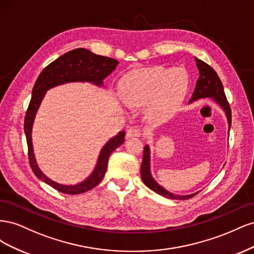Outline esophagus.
<instances>
[{
	"label": "esophagus",
	"mask_w": 254,
	"mask_h": 254,
	"mask_svg": "<svg viewBox=\"0 0 254 254\" xmlns=\"http://www.w3.org/2000/svg\"><path fill=\"white\" fill-rule=\"evenodd\" d=\"M141 130L137 129V128H130L127 130V133H126V137H139L141 136Z\"/></svg>",
	"instance_id": "34e87169"
}]
</instances>
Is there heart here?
<instances>
[{
    "instance_id": "1",
    "label": "heart",
    "mask_w": 254,
    "mask_h": 254,
    "mask_svg": "<svg viewBox=\"0 0 254 254\" xmlns=\"http://www.w3.org/2000/svg\"><path fill=\"white\" fill-rule=\"evenodd\" d=\"M188 87L189 77L183 68L155 66L127 75L123 89L129 107L146 106L149 119L164 122L178 110Z\"/></svg>"
}]
</instances>
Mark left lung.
<instances>
[{"mask_svg": "<svg viewBox=\"0 0 254 254\" xmlns=\"http://www.w3.org/2000/svg\"><path fill=\"white\" fill-rule=\"evenodd\" d=\"M195 61H196V64H197L198 71H199V77L196 81V87H195L193 95H191L189 104L196 102L200 98L213 99V101L216 103L222 110H224L227 121H228V127H229V131H230V128H231V120H232L231 109H230V106H229V103L227 101V97H226L225 91H224V87H222V83L218 77V75L209 64L203 63L202 60L195 57ZM141 177H142V180L146 187L149 188L153 191H156L157 194L163 196L165 198H168V199L186 200V199H189L199 193V191H197V193L190 194V195H178V194L172 193V191L167 190L162 186H160V184L155 180V178H153L151 175L150 147L148 144L144 146L143 161H142V165H141Z\"/></svg>", "mask_w": 254, "mask_h": 254, "instance_id": "obj_1", "label": "left lung"}]
</instances>
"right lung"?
I'll return each mask as SVG.
<instances>
[{
  "mask_svg": "<svg viewBox=\"0 0 254 254\" xmlns=\"http://www.w3.org/2000/svg\"><path fill=\"white\" fill-rule=\"evenodd\" d=\"M119 64L118 60L110 57L99 56L87 49H75L64 54L54 60L40 73L37 78L32 92V99L29 102L24 120V132L28 146L29 164L34 174L43 182L64 194H82L95 188L101 182L106 174L109 157L125 141V131H120L107 142L99 151L94 170L88 178L76 184H63L52 180L45 175L38 165L32 139L34 121L38 109L47 94V92L61 84L70 82H90L97 87H104V79L109 76Z\"/></svg>",
  "mask_w": 254,
  "mask_h": 254,
  "instance_id": "obj_1",
  "label": "right lung"
}]
</instances>
